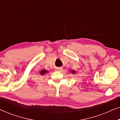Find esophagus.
<instances>
[{"mask_svg": "<svg viewBox=\"0 0 120 120\" xmlns=\"http://www.w3.org/2000/svg\"><path fill=\"white\" fill-rule=\"evenodd\" d=\"M57 70H62V68L61 67H60V68H57Z\"/></svg>", "mask_w": 120, "mask_h": 120, "instance_id": "obj_1", "label": "esophagus"}]
</instances>
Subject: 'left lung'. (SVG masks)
Listing matches in <instances>:
<instances>
[{"mask_svg": "<svg viewBox=\"0 0 120 120\" xmlns=\"http://www.w3.org/2000/svg\"><path fill=\"white\" fill-rule=\"evenodd\" d=\"M74 72H75L74 71H72V73H74Z\"/></svg>", "mask_w": 120, "mask_h": 120, "instance_id": "1", "label": "left lung"}]
</instances>
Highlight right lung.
Here are the masks:
<instances>
[{
    "instance_id": "add662e5",
    "label": "right lung",
    "mask_w": 120,
    "mask_h": 120,
    "mask_svg": "<svg viewBox=\"0 0 120 120\" xmlns=\"http://www.w3.org/2000/svg\"><path fill=\"white\" fill-rule=\"evenodd\" d=\"M46 72V70H42V71H41V74L42 75V74H45Z\"/></svg>"
}]
</instances>
